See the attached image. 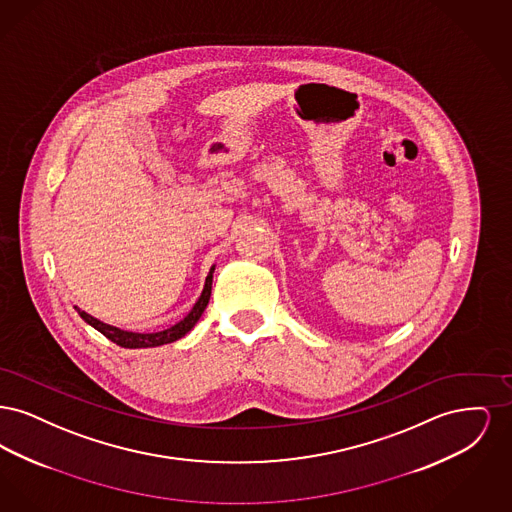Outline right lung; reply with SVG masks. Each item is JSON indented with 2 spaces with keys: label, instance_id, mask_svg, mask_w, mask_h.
I'll list each match as a JSON object with an SVG mask.
<instances>
[{
  "label": "right lung",
  "instance_id": "obj_1",
  "mask_svg": "<svg viewBox=\"0 0 512 512\" xmlns=\"http://www.w3.org/2000/svg\"><path fill=\"white\" fill-rule=\"evenodd\" d=\"M213 272L215 267L211 268L207 280H205V288L201 292V297L197 299V303L194 305V309L188 313V317L184 320H180L178 324H174L171 328L163 330V332H155V334H136V332H124L121 328H115V326H109V324H103L98 318L90 317L88 313L80 311L78 307H74L78 311V315L82 317L84 322H88L90 326H94L98 332H101L107 340L121 345V347H128V349H140V347H157V345H165V343H172V341L180 340L182 336H186L192 328L195 326V322L199 320V317L203 315L207 303H209V297H211V286H213Z\"/></svg>",
  "mask_w": 512,
  "mask_h": 512
}]
</instances>
